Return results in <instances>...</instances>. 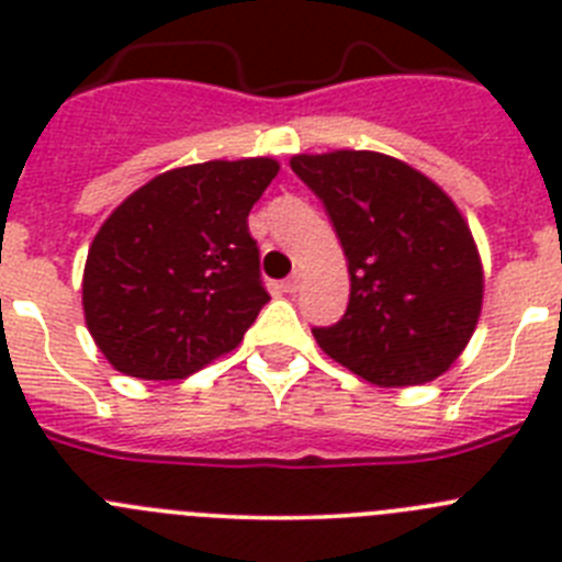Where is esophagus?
<instances>
[{
  "label": "esophagus",
  "mask_w": 562,
  "mask_h": 562,
  "mask_svg": "<svg viewBox=\"0 0 562 562\" xmlns=\"http://www.w3.org/2000/svg\"><path fill=\"white\" fill-rule=\"evenodd\" d=\"M281 290L290 292V295H295V292L301 290V272H292V276L286 278L284 284H281Z\"/></svg>",
  "instance_id": "1"
}]
</instances>
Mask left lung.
I'll return each instance as SVG.
<instances>
[{"label":"left lung","instance_id":"obj_1","mask_svg":"<svg viewBox=\"0 0 562 562\" xmlns=\"http://www.w3.org/2000/svg\"><path fill=\"white\" fill-rule=\"evenodd\" d=\"M292 171L324 202L349 261V306L312 329L317 346L380 389L436 380L481 315V258L448 193L376 151L297 154Z\"/></svg>","mask_w":562,"mask_h":562}]
</instances>
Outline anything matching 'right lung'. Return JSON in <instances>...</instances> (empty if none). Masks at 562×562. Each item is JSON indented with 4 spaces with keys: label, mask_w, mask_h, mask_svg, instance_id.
Returning <instances> with one entry per match:
<instances>
[{
    "label": "right lung",
    "mask_w": 562,
    "mask_h": 562,
    "mask_svg": "<svg viewBox=\"0 0 562 562\" xmlns=\"http://www.w3.org/2000/svg\"><path fill=\"white\" fill-rule=\"evenodd\" d=\"M276 173L270 157L173 168L103 222L83 315L114 369L182 380L241 342L270 301L247 216Z\"/></svg>",
    "instance_id": "add662e5"
}]
</instances>
